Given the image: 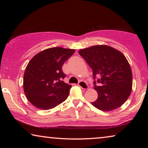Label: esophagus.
I'll return each instance as SVG.
<instances>
[{"label": "esophagus", "mask_w": 148, "mask_h": 148, "mask_svg": "<svg viewBox=\"0 0 148 148\" xmlns=\"http://www.w3.org/2000/svg\"><path fill=\"white\" fill-rule=\"evenodd\" d=\"M78 86L80 87L81 88L84 89V90H86V89L88 88V86L87 84V83L84 81H80L78 83Z\"/></svg>", "instance_id": "1"}]
</instances>
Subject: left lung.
Segmentation results:
<instances>
[{"label": "left lung", "mask_w": 148, "mask_h": 148, "mask_svg": "<svg viewBox=\"0 0 148 148\" xmlns=\"http://www.w3.org/2000/svg\"><path fill=\"white\" fill-rule=\"evenodd\" d=\"M79 54L93 71L94 89L98 97L92 104L104 111L122 106L130 96L133 84L132 72L125 56L119 50L105 45L80 50Z\"/></svg>", "instance_id": "left-lung-1"}]
</instances>
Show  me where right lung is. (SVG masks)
<instances>
[{"mask_svg": "<svg viewBox=\"0 0 148 148\" xmlns=\"http://www.w3.org/2000/svg\"><path fill=\"white\" fill-rule=\"evenodd\" d=\"M75 50L48 48L32 58L23 76V89L27 100L38 108L48 110L67 98L71 86L64 83L62 66Z\"/></svg>", "mask_w": 148, "mask_h": 148, "instance_id": "add662e5", "label": "right lung"}]
</instances>
